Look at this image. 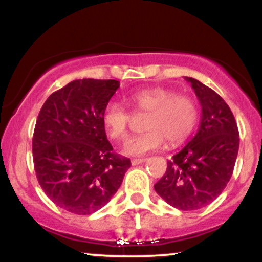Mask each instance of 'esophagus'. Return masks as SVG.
<instances>
[{
  "label": "esophagus",
  "mask_w": 262,
  "mask_h": 262,
  "mask_svg": "<svg viewBox=\"0 0 262 262\" xmlns=\"http://www.w3.org/2000/svg\"><path fill=\"white\" fill-rule=\"evenodd\" d=\"M143 162H145V159H133V160H132V165L135 166V165L143 164Z\"/></svg>",
  "instance_id": "1"
}]
</instances>
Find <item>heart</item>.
I'll return each instance as SVG.
<instances>
[{
  "instance_id": "obj_1",
  "label": "heart",
  "mask_w": 262,
  "mask_h": 262,
  "mask_svg": "<svg viewBox=\"0 0 262 262\" xmlns=\"http://www.w3.org/2000/svg\"><path fill=\"white\" fill-rule=\"evenodd\" d=\"M135 116H146L145 133L132 138L123 151L132 156H143L164 146L182 143L193 130L198 118L196 102L187 96H176L166 89H146L132 93L128 98ZM133 116L116 102L106 104L102 112V124L107 135L114 140L127 138Z\"/></svg>"
}]
</instances>
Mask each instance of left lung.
Returning a JSON list of instances; mask_svg holds the SVG:
<instances>
[{"mask_svg":"<svg viewBox=\"0 0 262 262\" xmlns=\"http://www.w3.org/2000/svg\"><path fill=\"white\" fill-rule=\"evenodd\" d=\"M185 79L202 107L200 128L167 161L166 172L154 188L170 206L196 210L213 202L229 182L239 151V130L229 106L217 92L196 79Z\"/></svg>","mask_w":262,"mask_h":262,"instance_id":"left-lung-1","label":"left lung"}]
</instances>
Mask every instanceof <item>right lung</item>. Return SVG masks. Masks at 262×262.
Wrapping results in <instances>:
<instances>
[{"label": "right lung", "mask_w": 262, "mask_h": 262, "mask_svg": "<svg viewBox=\"0 0 262 262\" xmlns=\"http://www.w3.org/2000/svg\"><path fill=\"white\" fill-rule=\"evenodd\" d=\"M117 80L71 81L48 97L39 112L32 149L35 175L60 208L89 215L110 202L130 160L113 152L102 112Z\"/></svg>", "instance_id": "right-lung-1"}]
</instances>
